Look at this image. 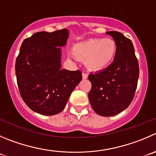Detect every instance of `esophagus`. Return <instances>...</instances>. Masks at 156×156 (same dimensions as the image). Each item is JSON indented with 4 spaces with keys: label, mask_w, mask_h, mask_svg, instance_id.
Segmentation results:
<instances>
[{
    "label": "esophagus",
    "mask_w": 156,
    "mask_h": 156,
    "mask_svg": "<svg viewBox=\"0 0 156 156\" xmlns=\"http://www.w3.org/2000/svg\"><path fill=\"white\" fill-rule=\"evenodd\" d=\"M82 76H83V80H86V79H87V78H88V74L85 73H83Z\"/></svg>",
    "instance_id": "34e87169"
}]
</instances>
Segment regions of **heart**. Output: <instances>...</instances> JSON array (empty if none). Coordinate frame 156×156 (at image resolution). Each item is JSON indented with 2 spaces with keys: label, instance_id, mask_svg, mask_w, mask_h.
<instances>
[{
  "label": "heart",
  "instance_id": "b5f03b06",
  "mask_svg": "<svg viewBox=\"0 0 156 156\" xmlns=\"http://www.w3.org/2000/svg\"><path fill=\"white\" fill-rule=\"evenodd\" d=\"M118 46L110 38H90L75 44L73 57L82 61L90 71L100 72L109 67L115 60Z\"/></svg>",
  "mask_w": 156,
  "mask_h": 156
}]
</instances>
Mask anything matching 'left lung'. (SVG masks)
<instances>
[{"label": "left lung", "instance_id": "1", "mask_svg": "<svg viewBox=\"0 0 156 156\" xmlns=\"http://www.w3.org/2000/svg\"><path fill=\"white\" fill-rule=\"evenodd\" d=\"M106 34L116 42V57L106 69L89 75L92 88L88 96L98 115L112 116L125 110L133 101L139 69L132 41L117 31Z\"/></svg>", "mask_w": 156, "mask_h": 156}]
</instances>
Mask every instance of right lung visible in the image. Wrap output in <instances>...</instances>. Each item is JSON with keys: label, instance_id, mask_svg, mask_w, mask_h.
I'll list each match as a JSON object with an SVG mask.
<instances>
[{"label": "right lung", "instance_id": "right-lung-1", "mask_svg": "<svg viewBox=\"0 0 156 156\" xmlns=\"http://www.w3.org/2000/svg\"><path fill=\"white\" fill-rule=\"evenodd\" d=\"M66 28L41 31L22 43L15 64L20 96L34 112L53 115L63 110L82 80L80 70L61 68V47L69 37Z\"/></svg>", "mask_w": 156, "mask_h": 156}]
</instances>
